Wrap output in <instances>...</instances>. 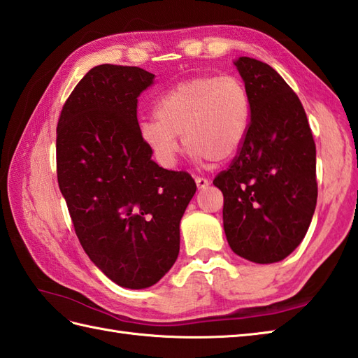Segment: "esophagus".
Returning a JSON list of instances; mask_svg holds the SVG:
<instances>
[{
    "instance_id": "1",
    "label": "esophagus",
    "mask_w": 358,
    "mask_h": 358,
    "mask_svg": "<svg viewBox=\"0 0 358 358\" xmlns=\"http://www.w3.org/2000/svg\"><path fill=\"white\" fill-rule=\"evenodd\" d=\"M195 183L199 189H206L210 185V181L204 177H195Z\"/></svg>"
}]
</instances>
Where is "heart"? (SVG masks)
<instances>
[{"instance_id":"1","label":"heart","mask_w":358,"mask_h":358,"mask_svg":"<svg viewBox=\"0 0 358 358\" xmlns=\"http://www.w3.org/2000/svg\"><path fill=\"white\" fill-rule=\"evenodd\" d=\"M155 117L140 121L138 132L162 166L175 164L177 135L199 159L224 162L248 135L250 96L237 77L200 75L166 90L157 100Z\"/></svg>"}]
</instances>
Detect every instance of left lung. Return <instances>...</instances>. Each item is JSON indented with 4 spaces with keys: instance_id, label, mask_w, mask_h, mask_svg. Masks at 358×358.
Masks as SVG:
<instances>
[{
    "instance_id": "1",
    "label": "left lung",
    "mask_w": 358,
    "mask_h": 358,
    "mask_svg": "<svg viewBox=\"0 0 358 358\" xmlns=\"http://www.w3.org/2000/svg\"><path fill=\"white\" fill-rule=\"evenodd\" d=\"M250 124L229 167L214 178L235 254L254 263L283 260L305 238L317 204L315 143L294 90L269 64L240 57Z\"/></svg>"
}]
</instances>
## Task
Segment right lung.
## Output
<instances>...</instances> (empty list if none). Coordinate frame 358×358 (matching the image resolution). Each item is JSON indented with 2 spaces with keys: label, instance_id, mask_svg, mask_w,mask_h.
Here are the masks:
<instances>
[{
  "label": "right lung",
  "instance_id": "1",
  "mask_svg": "<svg viewBox=\"0 0 358 358\" xmlns=\"http://www.w3.org/2000/svg\"><path fill=\"white\" fill-rule=\"evenodd\" d=\"M155 75L101 64L67 98L57 127V178L75 234L106 277L155 285L180 252V220L196 191L185 171L152 162L136 104Z\"/></svg>",
  "mask_w": 358,
  "mask_h": 358
}]
</instances>
